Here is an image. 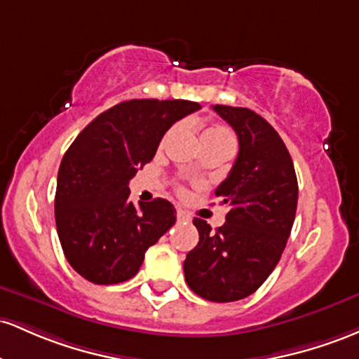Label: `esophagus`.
<instances>
[{"instance_id":"obj_1","label":"esophagus","mask_w":359,"mask_h":359,"mask_svg":"<svg viewBox=\"0 0 359 359\" xmlns=\"http://www.w3.org/2000/svg\"><path fill=\"white\" fill-rule=\"evenodd\" d=\"M176 217H178L180 222H190V220H191V215H190V213L184 212V210H181V208H180L178 212H176Z\"/></svg>"}]
</instances>
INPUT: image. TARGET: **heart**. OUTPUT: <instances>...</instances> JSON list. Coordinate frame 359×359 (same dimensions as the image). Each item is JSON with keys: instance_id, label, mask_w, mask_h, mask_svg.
Here are the masks:
<instances>
[{"instance_id": "heart-1", "label": "heart", "mask_w": 359, "mask_h": 359, "mask_svg": "<svg viewBox=\"0 0 359 359\" xmlns=\"http://www.w3.org/2000/svg\"><path fill=\"white\" fill-rule=\"evenodd\" d=\"M203 140H210V142H224V144H229V146H233V135L227 130V128L220 126L208 127L207 130L201 134V142H203Z\"/></svg>"}]
</instances>
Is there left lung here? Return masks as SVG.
Wrapping results in <instances>:
<instances>
[{"label":"left lung","mask_w":359,"mask_h":359,"mask_svg":"<svg viewBox=\"0 0 359 359\" xmlns=\"http://www.w3.org/2000/svg\"><path fill=\"white\" fill-rule=\"evenodd\" d=\"M239 139V154L215 195L229 207L217 231L195 219L200 241L184 259L187 283L210 302L255 293L276 268L295 220L299 183L281 137L249 108L213 104Z\"/></svg>","instance_id":"8db88e82"}]
</instances>
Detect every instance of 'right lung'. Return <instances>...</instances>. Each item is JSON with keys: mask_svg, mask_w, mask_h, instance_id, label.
<instances>
[{"mask_svg": "<svg viewBox=\"0 0 359 359\" xmlns=\"http://www.w3.org/2000/svg\"><path fill=\"white\" fill-rule=\"evenodd\" d=\"M200 110L188 100H130L81 130L59 166L55 225L66 259L96 285L137 275L144 255L176 222L168 200L134 205L128 181L154 158L168 128Z\"/></svg>", "mask_w": 359, "mask_h": 359, "instance_id": "1", "label": "right lung"}]
</instances>
